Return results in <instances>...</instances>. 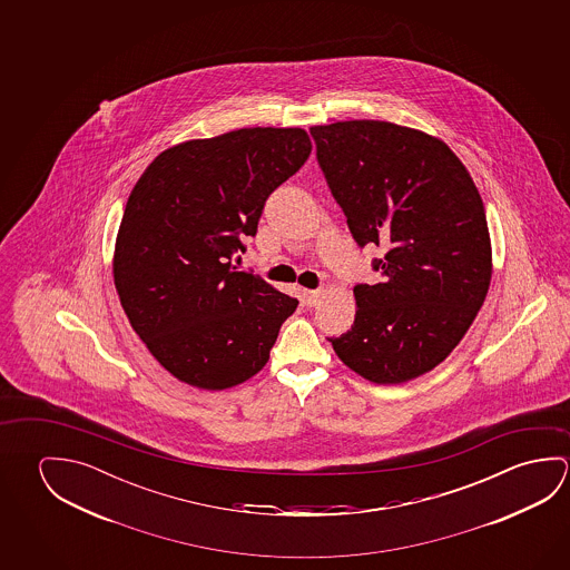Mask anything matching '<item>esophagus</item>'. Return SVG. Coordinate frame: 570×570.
Instances as JSON below:
<instances>
[{"instance_id": "34e87169", "label": "esophagus", "mask_w": 570, "mask_h": 570, "mask_svg": "<svg viewBox=\"0 0 570 570\" xmlns=\"http://www.w3.org/2000/svg\"><path fill=\"white\" fill-rule=\"evenodd\" d=\"M322 296H324V289H304V302L308 306H316Z\"/></svg>"}]
</instances>
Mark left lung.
Returning <instances> with one entry per match:
<instances>
[{
    "label": "left lung",
    "instance_id": "obj_1",
    "mask_svg": "<svg viewBox=\"0 0 570 570\" xmlns=\"http://www.w3.org/2000/svg\"><path fill=\"white\" fill-rule=\"evenodd\" d=\"M327 187L360 246L383 244L382 281L354 286L337 357L374 383H403L448 357L491 284L485 206L465 165L428 132L387 121L309 129Z\"/></svg>",
    "mask_w": 570,
    "mask_h": 570
}]
</instances>
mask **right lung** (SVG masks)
<instances>
[{"label": "right lung", "instance_id": "add662e5", "mask_svg": "<svg viewBox=\"0 0 570 570\" xmlns=\"http://www.w3.org/2000/svg\"><path fill=\"white\" fill-rule=\"evenodd\" d=\"M298 127H253L163 150L132 187L115 243L112 278L137 336L167 372L198 390L258 374L289 298L234 256L262 208L308 160Z\"/></svg>", "mask_w": 570, "mask_h": 570}]
</instances>
